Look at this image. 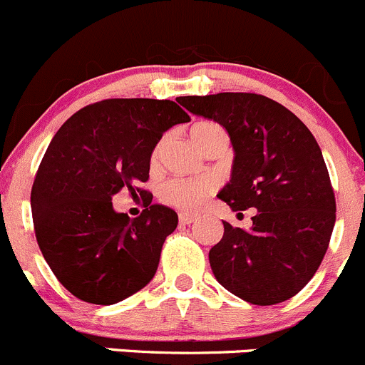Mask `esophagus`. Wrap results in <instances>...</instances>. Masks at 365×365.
<instances>
[{
	"label": "esophagus",
	"mask_w": 365,
	"mask_h": 365,
	"mask_svg": "<svg viewBox=\"0 0 365 365\" xmlns=\"http://www.w3.org/2000/svg\"><path fill=\"white\" fill-rule=\"evenodd\" d=\"M179 222H181L182 225H191V223L195 222V216L187 215V212H181V215H179Z\"/></svg>",
	"instance_id": "34e87169"
}]
</instances>
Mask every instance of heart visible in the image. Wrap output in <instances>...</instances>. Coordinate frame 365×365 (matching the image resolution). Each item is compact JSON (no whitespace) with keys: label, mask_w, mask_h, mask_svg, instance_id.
<instances>
[{"label":"heart","mask_w":365,"mask_h":365,"mask_svg":"<svg viewBox=\"0 0 365 365\" xmlns=\"http://www.w3.org/2000/svg\"><path fill=\"white\" fill-rule=\"evenodd\" d=\"M220 133L223 131L216 124L198 122L191 128L190 135L195 145L200 149L211 136L220 135ZM158 154H160V147L154 150V158H158ZM211 184L207 181H170L165 184L161 195L168 204L175 205V207L184 209V211H197L204 204L205 198L211 195Z\"/></svg>","instance_id":"b5f03b06"}]
</instances>
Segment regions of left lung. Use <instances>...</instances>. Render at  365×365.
<instances>
[{"mask_svg":"<svg viewBox=\"0 0 365 365\" xmlns=\"http://www.w3.org/2000/svg\"><path fill=\"white\" fill-rule=\"evenodd\" d=\"M178 103L229 133L232 172L218 197L232 211L257 209L250 230L223 222V237L209 250L216 280L248 304L289 300L319 268L335 223L316 138L287 108L257 93L186 96Z\"/></svg>","mask_w":365,"mask_h":365,"instance_id":"8db88e82","label":"left lung"}]
</instances>
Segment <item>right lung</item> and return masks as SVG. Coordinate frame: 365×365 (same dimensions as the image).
<instances>
[{"instance_id": "add662e5", "label": "right lung", "mask_w": 365, "mask_h": 365, "mask_svg": "<svg viewBox=\"0 0 365 365\" xmlns=\"http://www.w3.org/2000/svg\"><path fill=\"white\" fill-rule=\"evenodd\" d=\"M190 120L174 101L106 99L72 115L46 150L31 187L42 255L76 298L113 305L153 280L178 212L150 204L138 184L165 131ZM120 189L138 190L146 209L131 220L113 209Z\"/></svg>"}]
</instances>
